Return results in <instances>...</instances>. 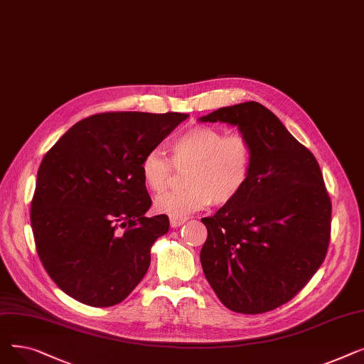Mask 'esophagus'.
Segmentation results:
<instances>
[{
  "label": "esophagus",
  "instance_id": "esophagus-1",
  "mask_svg": "<svg viewBox=\"0 0 364 364\" xmlns=\"http://www.w3.org/2000/svg\"><path fill=\"white\" fill-rule=\"evenodd\" d=\"M187 218L186 217H169V224H171V227H180L184 221H186Z\"/></svg>",
  "mask_w": 364,
  "mask_h": 364
}]
</instances>
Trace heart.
Instances as JSON below:
<instances>
[{"mask_svg": "<svg viewBox=\"0 0 364 364\" xmlns=\"http://www.w3.org/2000/svg\"><path fill=\"white\" fill-rule=\"evenodd\" d=\"M171 158L151 150L143 156L140 172L153 193L166 188L174 166L187 169L184 190L165 192L155 199V209L169 217H186L213 203L224 206L236 200L251 178L257 147L245 132L196 125L169 143Z\"/></svg>", "mask_w": 364, "mask_h": 364, "instance_id": "heart-1", "label": "heart"}]
</instances>
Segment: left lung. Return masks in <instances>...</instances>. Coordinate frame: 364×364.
<instances>
[{
    "label": "left lung",
    "instance_id": "left-lung-1",
    "mask_svg": "<svg viewBox=\"0 0 364 364\" xmlns=\"http://www.w3.org/2000/svg\"><path fill=\"white\" fill-rule=\"evenodd\" d=\"M202 122L237 125L257 147L240 196L200 221V262L228 310L272 311L291 301L326 258L332 202L313 153L257 102L221 107Z\"/></svg>",
    "mask_w": 364,
    "mask_h": 364
}]
</instances>
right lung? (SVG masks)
<instances>
[{
	"mask_svg": "<svg viewBox=\"0 0 364 364\" xmlns=\"http://www.w3.org/2000/svg\"><path fill=\"white\" fill-rule=\"evenodd\" d=\"M187 113L106 112L76 122L47 153L31 202L46 272L91 307L122 302L147 273L150 247L169 228L144 217L151 199L140 162Z\"/></svg>",
	"mask_w": 364,
	"mask_h": 364,
	"instance_id": "right-lung-1",
	"label": "right lung"
}]
</instances>
